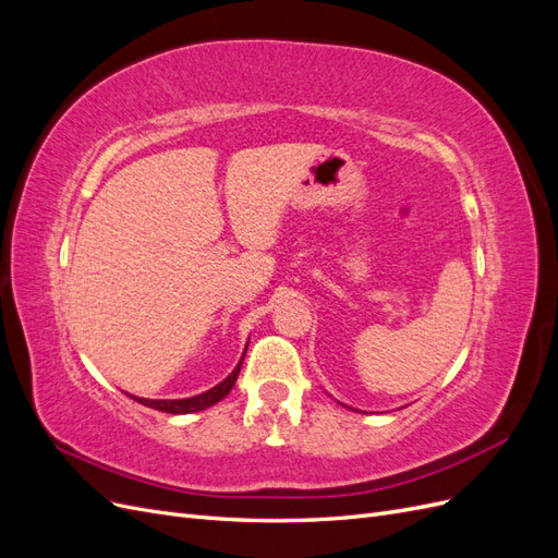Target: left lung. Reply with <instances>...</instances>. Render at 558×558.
I'll use <instances>...</instances> for the list:
<instances>
[{
    "instance_id": "8db88e82",
    "label": "left lung",
    "mask_w": 558,
    "mask_h": 558,
    "mask_svg": "<svg viewBox=\"0 0 558 558\" xmlns=\"http://www.w3.org/2000/svg\"><path fill=\"white\" fill-rule=\"evenodd\" d=\"M340 404H342V402H340ZM344 408H347V404H344ZM349 410H351V408H349Z\"/></svg>"
}]
</instances>
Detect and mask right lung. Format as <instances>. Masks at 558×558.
<instances>
[{
    "label": "right lung",
    "instance_id": "obj_1",
    "mask_svg": "<svg viewBox=\"0 0 558 558\" xmlns=\"http://www.w3.org/2000/svg\"><path fill=\"white\" fill-rule=\"evenodd\" d=\"M246 347H248V344H246ZM244 356H246V349H244V353H242V359H240L238 367H234L232 373H230L221 384H216L214 388H209V391L199 393V396L179 398V400H150V398H137V396H130V398H134L137 402H142V404H146V408H150V410L167 412V414H193V412H202V410L211 408V404H216L218 400H223V398L232 391L234 381H238V377H240V369H242Z\"/></svg>",
    "mask_w": 558,
    "mask_h": 558
}]
</instances>
